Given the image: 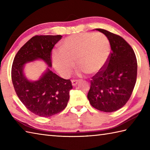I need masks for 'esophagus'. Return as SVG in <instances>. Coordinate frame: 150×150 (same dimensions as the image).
Here are the masks:
<instances>
[{
	"mask_svg": "<svg viewBox=\"0 0 150 150\" xmlns=\"http://www.w3.org/2000/svg\"><path fill=\"white\" fill-rule=\"evenodd\" d=\"M79 81H77V80H72L71 81V84H72V85L73 86H76L79 83Z\"/></svg>",
	"mask_w": 150,
	"mask_h": 150,
	"instance_id": "esophagus-1",
	"label": "esophagus"
}]
</instances>
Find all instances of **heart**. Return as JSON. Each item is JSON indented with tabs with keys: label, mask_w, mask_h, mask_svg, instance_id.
<instances>
[{
	"label": "heart",
	"mask_w": 150,
	"mask_h": 150,
	"mask_svg": "<svg viewBox=\"0 0 150 150\" xmlns=\"http://www.w3.org/2000/svg\"><path fill=\"white\" fill-rule=\"evenodd\" d=\"M61 50L52 53L54 68L64 77H68L77 65L81 71L95 75L106 64L111 52L110 41L102 33H81L66 38Z\"/></svg>",
	"instance_id": "obj_1"
}]
</instances>
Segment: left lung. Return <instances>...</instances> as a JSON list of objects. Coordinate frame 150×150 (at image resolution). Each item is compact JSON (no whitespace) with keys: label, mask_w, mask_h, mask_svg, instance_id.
Instances as JSON below:
<instances>
[{"label":"left lung","mask_w":150,"mask_h":150,"mask_svg":"<svg viewBox=\"0 0 150 150\" xmlns=\"http://www.w3.org/2000/svg\"><path fill=\"white\" fill-rule=\"evenodd\" d=\"M95 30L106 35L111 51L103 69L92 77L88 98L95 109L113 112L123 107L131 97L137 62L134 51L122 37L103 29Z\"/></svg>","instance_id":"1"}]
</instances>
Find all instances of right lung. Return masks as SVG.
Segmentation results:
<instances>
[{"mask_svg":"<svg viewBox=\"0 0 150 150\" xmlns=\"http://www.w3.org/2000/svg\"><path fill=\"white\" fill-rule=\"evenodd\" d=\"M62 37L59 35L32 37L18 50L13 62L11 79L16 93L27 109L38 116L49 117L64 109L72 84L48 68L39 80L31 81L24 74V66L40 59L51 68L52 49Z\"/></svg>","mask_w":150,"mask_h":150,"instance_id":"right-lung-1","label":"right lung"}]
</instances>
